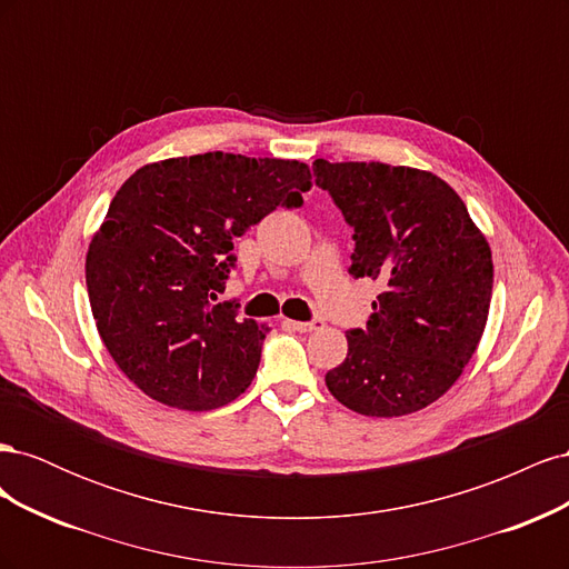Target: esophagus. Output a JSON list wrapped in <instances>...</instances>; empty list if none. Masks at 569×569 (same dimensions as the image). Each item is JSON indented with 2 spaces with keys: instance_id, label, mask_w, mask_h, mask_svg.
Segmentation results:
<instances>
[{
  "instance_id": "obj_1",
  "label": "esophagus",
  "mask_w": 569,
  "mask_h": 569,
  "mask_svg": "<svg viewBox=\"0 0 569 569\" xmlns=\"http://www.w3.org/2000/svg\"><path fill=\"white\" fill-rule=\"evenodd\" d=\"M291 330H297V332H313V330H322L325 327V322L322 320H308V322H299V320H284Z\"/></svg>"
}]
</instances>
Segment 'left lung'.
I'll list each match as a JSON object with an SVG mask.
<instances>
[{
  "mask_svg": "<svg viewBox=\"0 0 569 569\" xmlns=\"http://www.w3.org/2000/svg\"><path fill=\"white\" fill-rule=\"evenodd\" d=\"M313 173L353 228L349 272L382 287L366 330L347 332L349 353L325 385L368 418L422 410L456 385L487 327V237L427 170L316 159Z\"/></svg>",
  "mask_w": 569,
  "mask_h": 569,
  "instance_id": "obj_1",
  "label": "left lung"
}]
</instances>
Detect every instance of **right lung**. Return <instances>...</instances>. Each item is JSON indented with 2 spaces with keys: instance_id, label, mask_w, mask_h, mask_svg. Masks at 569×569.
I'll return each mask as SVG.
<instances>
[{
  "instance_id": "add662e5",
  "label": "right lung",
  "mask_w": 569,
  "mask_h": 569,
  "mask_svg": "<svg viewBox=\"0 0 569 569\" xmlns=\"http://www.w3.org/2000/svg\"><path fill=\"white\" fill-rule=\"evenodd\" d=\"M311 189L299 161L209 151L147 163L118 189L94 232L84 280L116 366L153 401L213 410L261 363L268 327L218 301L242 237Z\"/></svg>"
}]
</instances>
